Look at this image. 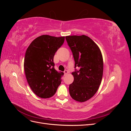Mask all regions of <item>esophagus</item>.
<instances>
[{
	"instance_id": "esophagus-1",
	"label": "esophagus",
	"mask_w": 131,
	"mask_h": 131,
	"mask_svg": "<svg viewBox=\"0 0 131 131\" xmlns=\"http://www.w3.org/2000/svg\"><path fill=\"white\" fill-rule=\"evenodd\" d=\"M68 70H65L64 71V75H67V74H68Z\"/></svg>"
}]
</instances>
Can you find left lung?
Instances as JSON below:
<instances>
[{
  "label": "left lung",
  "instance_id": "obj_1",
  "mask_svg": "<svg viewBox=\"0 0 131 131\" xmlns=\"http://www.w3.org/2000/svg\"><path fill=\"white\" fill-rule=\"evenodd\" d=\"M66 39L75 61L74 79L69 85V93L74 100L84 102L94 96L101 85L103 73L101 51L86 35L67 36Z\"/></svg>",
  "mask_w": 131,
  "mask_h": 131
}]
</instances>
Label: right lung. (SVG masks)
Instances as JSON below:
<instances>
[{"instance_id": "obj_1", "label": "right lung", "mask_w": 131, "mask_h": 131, "mask_svg": "<svg viewBox=\"0 0 131 131\" xmlns=\"http://www.w3.org/2000/svg\"><path fill=\"white\" fill-rule=\"evenodd\" d=\"M64 38L41 35L26 50L24 61L26 79L31 90L39 97H52L61 84L64 73L54 69L53 57Z\"/></svg>"}]
</instances>
